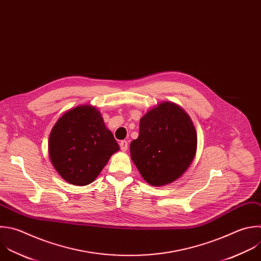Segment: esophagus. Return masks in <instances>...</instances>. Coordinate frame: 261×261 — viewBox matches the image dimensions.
<instances>
[{"mask_svg":"<svg viewBox=\"0 0 261 261\" xmlns=\"http://www.w3.org/2000/svg\"><path fill=\"white\" fill-rule=\"evenodd\" d=\"M120 147H121L122 151H126L128 149V142L126 140H122L120 142Z\"/></svg>","mask_w":261,"mask_h":261,"instance_id":"obj_1","label":"esophagus"}]
</instances>
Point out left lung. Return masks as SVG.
<instances>
[{"label": "left lung", "instance_id": "left-lung-1", "mask_svg": "<svg viewBox=\"0 0 261 261\" xmlns=\"http://www.w3.org/2000/svg\"><path fill=\"white\" fill-rule=\"evenodd\" d=\"M197 144L191 117L176 103L164 101L140 119L130 154L148 185L163 187L182 176L195 159Z\"/></svg>", "mask_w": 261, "mask_h": 261}]
</instances>
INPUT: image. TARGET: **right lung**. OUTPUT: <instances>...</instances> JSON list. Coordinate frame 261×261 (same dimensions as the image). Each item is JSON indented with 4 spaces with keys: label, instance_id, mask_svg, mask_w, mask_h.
<instances>
[{
    "label": "right lung",
    "instance_id": "obj_1",
    "mask_svg": "<svg viewBox=\"0 0 261 261\" xmlns=\"http://www.w3.org/2000/svg\"><path fill=\"white\" fill-rule=\"evenodd\" d=\"M119 149L100 112L89 105L65 112L49 135L48 151L54 169L66 182L77 187L93 182Z\"/></svg>",
    "mask_w": 261,
    "mask_h": 261
}]
</instances>
